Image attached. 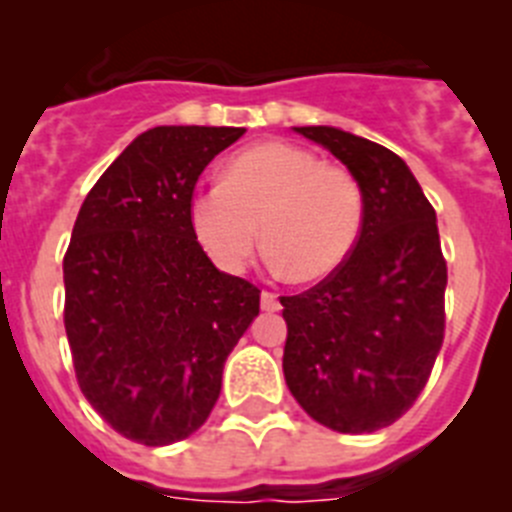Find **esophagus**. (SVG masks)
<instances>
[{
	"label": "esophagus",
	"instance_id": "1",
	"mask_svg": "<svg viewBox=\"0 0 512 512\" xmlns=\"http://www.w3.org/2000/svg\"><path fill=\"white\" fill-rule=\"evenodd\" d=\"M261 307H264L266 312H277L279 310V297L274 295V292H269V289H264V292H261Z\"/></svg>",
	"mask_w": 512,
	"mask_h": 512
}]
</instances>
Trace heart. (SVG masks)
<instances>
[{
    "label": "heart",
    "instance_id": "b5f03b06",
    "mask_svg": "<svg viewBox=\"0 0 512 512\" xmlns=\"http://www.w3.org/2000/svg\"><path fill=\"white\" fill-rule=\"evenodd\" d=\"M361 225L364 194L354 176L292 143L243 148L225 164L220 184L189 200V228L220 269H246L264 230L269 261L297 282H320L341 269Z\"/></svg>",
    "mask_w": 512,
    "mask_h": 512
}]
</instances>
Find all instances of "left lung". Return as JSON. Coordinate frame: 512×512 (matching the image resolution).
I'll use <instances>...</instances> for the list:
<instances>
[{
	"mask_svg": "<svg viewBox=\"0 0 512 512\" xmlns=\"http://www.w3.org/2000/svg\"><path fill=\"white\" fill-rule=\"evenodd\" d=\"M295 130L346 164L364 194V225L341 269L279 297L284 379L312 420L372 433L413 408L441 351L446 259L436 210L390 148L328 125Z\"/></svg>",
	"mask_w": 512,
	"mask_h": 512,
	"instance_id": "1",
	"label": "left lung"
}]
</instances>
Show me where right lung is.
<instances>
[{"instance_id": "obj_1", "label": "right lung", "mask_w": 512, "mask_h": 512, "mask_svg": "<svg viewBox=\"0 0 512 512\" xmlns=\"http://www.w3.org/2000/svg\"><path fill=\"white\" fill-rule=\"evenodd\" d=\"M243 128L140 133L87 194L63 256L76 382L120 436L169 446L215 408L261 289L215 269L189 228L197 179Z\"/></svg>"}]
</instances>
